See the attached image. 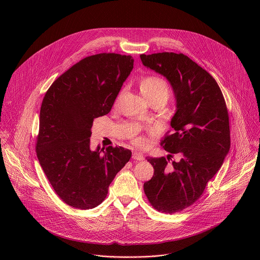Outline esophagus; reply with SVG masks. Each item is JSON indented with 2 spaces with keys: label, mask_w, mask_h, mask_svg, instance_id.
I'll use <instances>...</instances> for the list:
<instances>
[{
  "label": "esophagus",
  "mask_w": 260,
  "mask_h": 260,
  "mask_svg": "<svg viewBox=\"0 0 260 260\" xmlns=\"http://www.w3.org/2000/svg\"><path fill=\"white\" fill-rule=\"evenodd\" d=\"M132 158H133L134 160H137V161H142V160H144V156H143V154H141L140 152H134L133 155H132Z\"/></svg>",
  "instance_id": "esophagus-1"
}]
</instances>
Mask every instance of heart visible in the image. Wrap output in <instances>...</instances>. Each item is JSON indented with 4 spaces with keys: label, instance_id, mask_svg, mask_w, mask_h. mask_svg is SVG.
<instances>
[{
    "label": "heart",
    "instance_id": "1",
    "mask_svg": "<svg viewBox=\"0 0 260 260\" xmlns=\"http://www.w3.org/2000/svg\"><path fill=\"white\" fill-rule=\"evenodd\" d=\"M139 87L142 95L148 101H151L155 98H160L163 99L166 103L170 95V90L167 82L161 77L155 75H148L143 77L139 83ZM134 141L136 144L139 145L144 144V140L140 137L135 138Z\"/></svg>",
    "mask_w": 260,
    "mask_h": 260
}]
</instances>
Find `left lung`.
Listing matches in <instances>:
<instances>
[{
    "label": "left lung",
    "instance_id": "obj_1",
    "mask_svg": "<svg viewBox=\"0 0 260 260\" xmlns=\"http://www.w3.org/2000/svg\"><path fill=\"white\" fill-rule=\"evenodd\" d=\"M140 58L144 66L166 77L176 99L173 132L160 142L170 154L146 158L154 175L144 183L150 204L172 214L197 201L220 169L230 148L228 111L215 79L184 54L163 52Z\"/></svg>",
    "mask_w": 260,
    "mask_h": 260
}]
</instances>
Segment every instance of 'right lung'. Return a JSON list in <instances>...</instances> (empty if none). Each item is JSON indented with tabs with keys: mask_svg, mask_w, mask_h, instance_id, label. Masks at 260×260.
Wrapping results in <instances>:
<instances>
[{
	"mask_svg": "<svg viewBox=\"0 0 260 260\" xmlns=\"http://www.w3.org/2000/svg\"><path fill=\"white\" fill-rule=\"evenodd\" d=\"M132 56L101 53L86 57L61 75L45 94L36 152L57 195L78 209L101 204L116 174L131 158L121 146L90 148L95 118L111 110L133 69Z\"/></svg>",
	"mask_w": 260,
	"mask_h": 260,
	"instance_id": "1",
	"label": "right lung"
}]
</instances>
